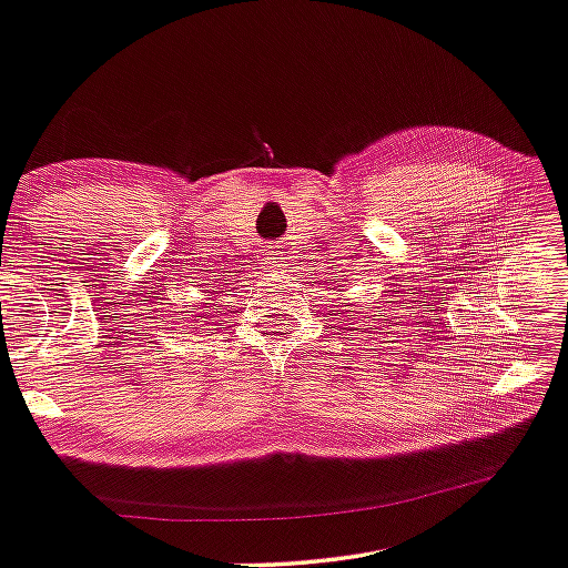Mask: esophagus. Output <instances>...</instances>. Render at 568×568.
<instances>
[{
	"label": "esophagus",
	"instance_id": "1",
	"mask_svg": "<svg viewBox=\"0 0 568 568\" xmlns=\"http://www.w3.org/2000/svg\"><path fill=\"white\" fill-rule=\"evenodd\" d=\"M267 265H271V267H281V265H283V253H281V251H273L271 257H267Z\"/></svg>",
	"mask_w": 568,
	"mask_h": 568
}]
</instances>
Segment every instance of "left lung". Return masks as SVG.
<instances>
[{
	"label": "left lung",
	"instance_id": "obj_1",
	"mask_svg": "<svg viewBox=\"0 0 568 568\" xmlns=\"http://www.w3.org/2000/svg\"><path fill=\"white\" fill-rule=\"evenodd\" d=\"M349 313H353V311H349Z\"/></svg>",
	"mask_w": 568,
	"mask_h": 568
}]
</instances>
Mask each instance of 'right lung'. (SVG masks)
Here are the masks:
<instances>
[{
    "label": "right lung",
    "instance_id": "1",
    "mask_svg": "<svg viewBox=\"0 0 568 568\" xmlns=\"http://www.w3.org/2000/svg\"><path fill=\"white\" fill-rule=\"evenodd\" d=\"M221 284H223L224 287L225 285H231V283H223V277H215V275H211V281L205 283V285H209V287H213V295H215V293H223V288L220 287ZM205 305H209V303H205ZM193 311H195V307H193ZM195 317H201V315H195ZM179 320H181V323H183L185 317H179Z\"/></svg>",
    "mask_w": 568,
    "mask_h": 568
}]
</instances>
